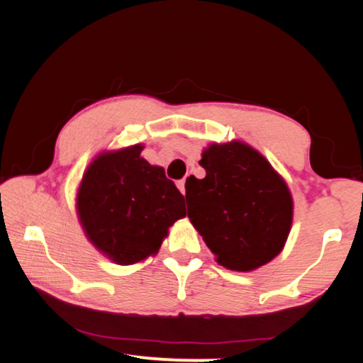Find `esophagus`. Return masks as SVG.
Returning <instances> with one entry per match:
<instances>
[{"label":"esophagus","mask_w":363,"mask_h":363,"mask_svg":"<svg viewBox=\"0 0 363 363\" xmlns=\"http://www.w3.org/2000/svg\"><path fill=\"white\" fill-rule=\"evenodd\" d=\"M177 189L181 190V194H182V195H186V179L177 181Z\"/></svg>","instance_id":"34e87169"}]
</instances>
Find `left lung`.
I'll use <instances>...</instances> for the list:
<instances>
[{
	"label": "left lung",
	"mask_w": 363,
	"mask_h": 363,
	"mask_svg": "<svg viewBox=\"0 0 363 363\" xmlns=\"http://www.w3.org/2000/svg\"><path fill=\"white\" fill-rule=\"evenodd\" d=\"M203 179L190 177L187 214L220 266L251 272L279 256L293 224V195L269 160L243 140L201 152Z\"/></svg>",
	"instance_id": "left-lung-1"
}]
</instances>
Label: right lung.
Wrapping results in <instances>:
<instances>
[{
	"instance_id": "obj_1",
	"label": "right lung",
	"mask_w": 363,
	"mask_h": 363,
	"mask_svg": "<svg viewBox=\"0 0 363 363\" xmlns=\"http://www.w3.org/2000/svg\"><path fill=\"white\" fill-rule=\"evenodd\" d=\"M144 144L102 150L84 169L75 210L89 243L118 266L155 256L169 227L186 218L184 196L164 169L140 155Z\"/></svg>"
}]
</instances>
